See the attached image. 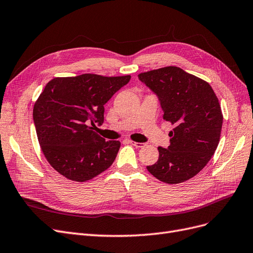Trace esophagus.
<instances>
[{
    "label": "esophagus",
    "instance_id": "esophagus-1",
    "mask_svg": "<svg viewBox=\"0 0 253 253\" xmlns=\"http://www.w3.org/2000/svg\"><path fill=\"white\" fill-rule=\"evenodd\" d=\"M129 144H132L133 146L137 147V148H140V147H143L144 146V143H140V142H135V141H128Z\"/></svg>",
    "mask_w": 253,
    "mask_h": 253
}]
</instances>
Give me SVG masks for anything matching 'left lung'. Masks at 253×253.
<instances>
[{
  "mask_svg": "<svg viewBox=\"0 0 253 253\" xmlns=\"http://www.w3.org/2000/svg\"><path fill=\"white\" fill-rule=\"evenodd\" d=\"M138 78L158 96L163 118L174 125L170 145L158 147L157 163L146 168L164 183H183L205 168L219 144L223 123L219 100L208 82L176 66Z\"/></svg>",
  "mask_w": 253,
  "mask_h": 253,
  "instance_id": "left-lung-1",
  "label": "left lung"
}]
</instances>
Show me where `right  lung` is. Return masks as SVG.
Here are the masks:
<instances>
[{
	"label": "right lung",
	"mask_w": 253,
	"mask_h": 253,
	"mask_svg": "<svg viewBox=\"0 0 253 253\" xmlns=\"http://www.w3.org/2000/svg\"><path fill=\"white\" fill-rule=\"evenodd\" d=\"M129 80L84 74L55 78L45 85L33 120L42 153L60 174L86 181L113 164L120 142L105 141L89 125H103L104 106Z\"/></svg>",
	"instance_id": "1"
}]
</instances>
